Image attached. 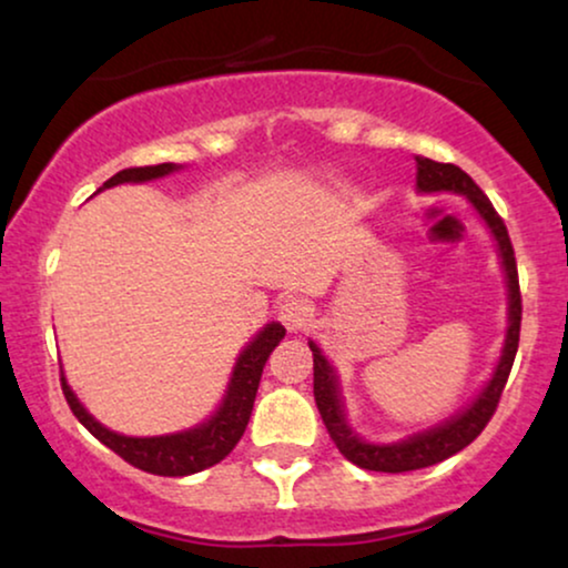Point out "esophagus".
Returning a JSON list of instances; mask_svg holds the SVG:
<instances>
[{
	"instance_id": "34e87169",
	"label": "esophagus",
	"mask_w": 568,
	"mask_h": 568,
	"mask_svg": "<svg viewBox=\"0 0 568 568\" xmlns=\"http://www.w3.org/2000/svg\"><path fill=\"white\" fill-rule=\"evenodd\" d=\"M310 315H313V307L305 297H286L282 305H278V321H282L290 331L305 328Z\"/></svg>"
}]
</instances>
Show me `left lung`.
Here are the masks:
<instances>
[{"label":"left lung","mask_w":568,"mask_h":568,"mask_svg":"<svg viewBox=\"0 0 568 568\" xmlns=\"http://www.w3.org/2000/svg\"><path fill=\"white\" fill-rule=\"evenodd\" d=\"M416 185L422 191H455L470 199V204L478 209V214L484 216L488 230L494 232L496 243H499L501 263L507 271V284H509V331L507 341H504V354L499 367H496L491 383L486 385V390L478 395V400L473 403L468 410H463L460 416H455L453 422L437 426L424 434H416L400 445H367L346 426L344 410H341L338 400V385L336 375H333L331 364L321 354V348L310 344L313 352V393L317 410H321L325 429H328L331 439L336 442L338 453L346 457L348 463L359 465L364 470H377V473H406L437 465L455 453H460L486 429V424L491 422L499 406V398L507 385L511 364H515L517 346H519V325H523V294H519V276H517V261H515V247H511L507 224L496 212L491 201L484 191L478 189L476 181L460 170L453 162H434L429 158H416Z\"/></svg>","instance_id":"8db88e82"}]
</instances>
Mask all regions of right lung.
I'll return each instance as SVG.
<instances>
[{
	"label": "right lung",
	"instance_id": "1",
	"mask_svg": "<svg viewBox=\"0 0 568 568\" xmlns=\"http://www.w3.org/2000/svg\"><path fill=\"white\" fill-rule=\"evenodd\" d=\"M178 170L173 162H162V165H146V168H126L113 178H108L103 189L119 183H139V181H152V178H162ZM286 336L284 325L271 323L263 328L258 336L251 341V346L240 354L237 367L232 372V383L224 398L222 408L209 418L206 424L196 426L191 432L170 434V437H121L111 429H105L103 424H98L88 410L80 406V400L74 398V393L69 390L64 375H61V390L84 429L92 437L103 442L108 449H113L115 455L123 457L134 468L152 473V476H191L204 468H212L220 460H224L232 453V447L237 445L243 437L247 422H251V410L255 393H258V383L266 367L268 354L278 346V341Z\"/></svg>",
	"mask_w": 568,
	"mask_h": 568
}]
</instances>
